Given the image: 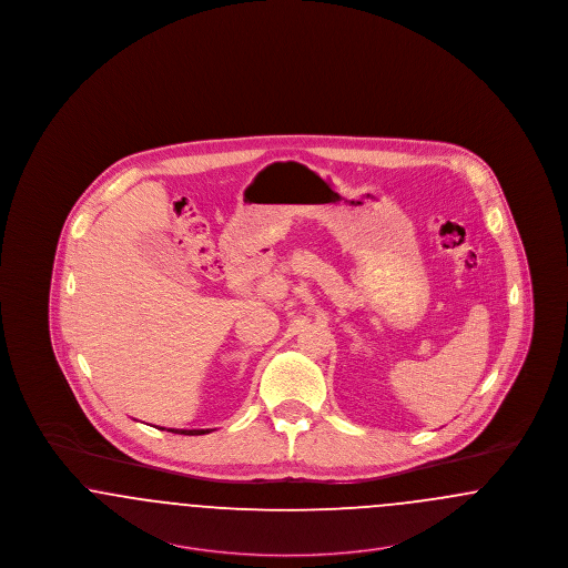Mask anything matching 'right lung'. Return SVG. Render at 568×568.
Returning a JSON list of instances; mask_svg holds the SVG:
<instances>
[{"label":"right lung","instance_id":"1","mask_svg":"<svg viewBox=\"0 0 568 568\" xmlns=\"http://www.w3.org/2000/svg\"><path fill=\"white\" fill-rule=\"evenodd\" d=\"M160 430H165V428H160ZM168 433L174 434H187V436H197V434H209L211 430H174V428H170Z\"/></svg>","mask_w":568,"mask_h":568}]
</instances>
